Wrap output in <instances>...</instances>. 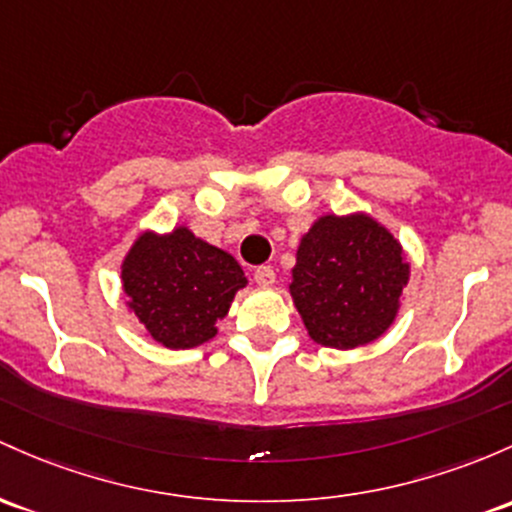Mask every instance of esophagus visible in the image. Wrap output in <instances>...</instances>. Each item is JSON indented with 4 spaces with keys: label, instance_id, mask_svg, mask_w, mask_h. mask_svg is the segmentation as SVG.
Wrapping results in <instances>:
<instances>
[{
    "label": "esophagus",
    "instance_id": "obj_1",
    "mask_svg": "<svg viewBox=\"0 0 512 512\" xmlns=\"http://www.w3.org/2000/svg\"><path fill=\"white\" fill-rule=\"evenodd\" d=\"M274 282H277V274H274L272 267H257L255 269V284L262 286V289H269Z\"/></svg>",
    "mask_w": 512,
    "mask_h": 512
}]
</instances>
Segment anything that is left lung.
I'll list each match as a JSON object with an SVG mask.
<instances>
[{"mask_svg": "<svg viewBox=\"0 0 512 512\" xmlns=\"http://www.w3.org/2000/svg\"><path fill=\"white\" fill-rule=\"evenodd\" d=\"M408 277L401 243L379 221L328 213L301 238L289 291L313 342L355 350L391 328Z\"/></svg>", "mask_w": 512, "mask_h": 512, "instance_id": "1", "label": "left lung"}]
</instances>
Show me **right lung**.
<instances>
[{
  "instance_id": "1",
  "label": "right lung",
  "mask_w": 512,
  "mask_h": 512,
  "mask_svg": "<svg viewBox=\"0 0 512 512\" xmlns=\"http://www.w3.org/2000/svg\"><path fill=\"white\" fill-rule=\"evenodd\" d=\"M128 308L167 350H192L216 338L235 294L247 284L243 267L187 226L145 230L121 265Z\"/></svg>"
}]
</instances>
